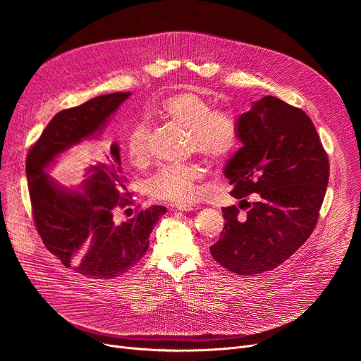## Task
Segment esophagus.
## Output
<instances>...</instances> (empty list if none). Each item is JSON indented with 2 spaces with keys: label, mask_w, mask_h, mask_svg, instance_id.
<instances>
[{
  "label": "esophagus",
  "mask_w": 361,
  "mask_h": 361,
  "mask_svg": "<svg viewBox=\"0 0 361 361\" xmlns=\"http://www.w3.org/2000/svg\"><path fill=\"white\" fill-rule=\"evenodd\" d=\"M177 210H180V212H188V213H192V212H198L200 210V207L198 205H195V204H178L177 205Z\"/></svg>",
  "instance_id": "obj_1"
}]
</instances>
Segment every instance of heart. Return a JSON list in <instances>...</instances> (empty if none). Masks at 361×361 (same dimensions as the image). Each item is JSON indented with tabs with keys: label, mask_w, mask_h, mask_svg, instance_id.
Listing matches in <instances>:
<instances>
[{
	"label": "heart",
	"mask_w": 361,
	"mask_h": 361,
	"mask_svg": "<svg viewBox=\"0 0 361 361\" xmlns=\"http://www.w3.org/2000/svg\"><path fill=\"white\" fill-rule=\"evenodd\" d=\"M154 116L188 133L190 148L210 161L230 157L238 144L234 120L224 111L213 110L212 102L192 91H181L166 97L154 109ZM124 149L134 167H144L149 160L148 128L140 123L126 137ZM204 170L198 164L164 166L148 181L147 191L157 200L174 202L191 201L197 194V183Z\"/></svg>",
	"instance_id": "b5f03b06"
}]
</instances>
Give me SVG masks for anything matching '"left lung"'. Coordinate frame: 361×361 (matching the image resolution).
I'll return each instance as SVG.
<instances>
[{
    "instance_id": "8db88e82",
    "label": "left lung",
    "mask_w": 361,
    "mask_h": 361,
    "mask_svg": "<svg viewBox=\"0 0 361 361\" xmlns=\"http://www.w3.org/2000/svg\"><path fill=\"white\" fill-rule=\"evenodd\" d=\"M243 147L224 167L238 207L223 209L214 260L238 276L270 271L310 237L329 184V159L302 110L273 95L252 102L237 118ZM257 192V200L245 197Z\"/></svg>"
}]
</instances>
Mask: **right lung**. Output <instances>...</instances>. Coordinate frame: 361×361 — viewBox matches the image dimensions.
<instances>
[{
  "label": "right lung",
  "mask_w": 361,
  "mask_h": 361,
  "mask_svg": "<svg viewBox=\"0 0 361 361\" xmlns=\"http://www.w3.org/2000/svg\"><path fill=\"white\" fill-rule=\"evenodd\" d=\"M130 95H99L60 111L27 156L32 217L42 243L66 267L92 279H114L134 267L148 248L152 227L167 209L151 205L124 223L114 220L118 207L131 204L117 142L85 169L75 188L60 185L47 170L63 152L98 135Z\"/></svg>",
  "instance_id": "right-lung-1"
}]
</instances>
